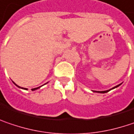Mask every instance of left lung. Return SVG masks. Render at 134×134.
Segmentation results:
<instances>
[{
  "mask_svg": "<svg viewBox=\"0 0 134 134\" xmlns=\"http://www.w3.org/2000/svg\"><path fill=\"white\" fill-rule=\"evenodd\" d=\"M121 84V83H120ZM120 84H118V85H116V87H113V88H111V89H110V90H107V91H93V92H96V93H107L108 91H111V90H113V89H114V88H116V87H118Z\"/></svg>",
  "mask_w": 134,
  "mask_h": 134,
  "instance_id": "8db88e82",
  "label": "left lung"
}]
</instances>
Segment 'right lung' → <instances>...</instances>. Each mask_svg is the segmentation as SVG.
Instances as JSON below:
<instances>
[{
    "label": "right lung",
    "instance_id": "1",
    "mask_svg": "<svg viewBox=\"0 0 134 134\" xmlns=\"http://www.w3.org/2000/svg\"><path fill=\"white\" fill-rule=\"evenodd\" d=\"M14 83V84H15L16 86H18V85H17V84H16L15 83ZM18 87H20V88H22V89H25V90H27V89H26V88H23V87H19V86H18ZM40 87H36V88H34V89H32V91H35V90H37V89H38V88H40Z\"/></svg>",
    "mask_w": 134,
    "mask_h": 134
}]
</instances>
